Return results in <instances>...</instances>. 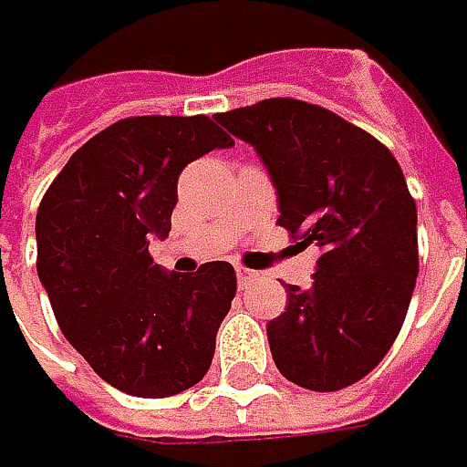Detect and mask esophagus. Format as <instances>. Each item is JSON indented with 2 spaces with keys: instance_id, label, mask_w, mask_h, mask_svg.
I'll return each mask as SVG.
<instances>
[{
  "instance_id": "esophagus-1",
  "label": "esophagus",
  "mask_w": 467,
  "mask_h": 467,
  "mask_svg": "<svg viewBox=\"0 0 467 467\" xmlns=\"http://www.w3.org/2000/svg\"><path fill=\"white\" fill-rule=\"evenodd\" d=\"M236 278H239V285L246 288V285H252L254 280L260 278V273H254V270H249V267H242V265H239V267H236Z\"/></svg>"
}]
</instances>
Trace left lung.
<instances>
[{"instance_id":"obj_1","label":"left lung","mask_w":467,"mask_h":467,"mask_svg":"<svg viewBox=\"0 0 467 467\" xmlns=\"http://www.w3.org/2000/svg\"><path fill=\"white\" fill-rule=\"evenodd\" d=\"M215 119L260 153L278 225L322 249L312 288L285 285L288 306L267 325L275 367L314 392L364 379L392 348L419 275L416 202L398 161L306 100L267 99Z\"/></svg>"}]
</instances>
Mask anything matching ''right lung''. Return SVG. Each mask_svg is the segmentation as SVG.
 I'll return each mask as SVG.
<instances>
[{
  "instance_id": "right-lung-1",
  "label": "right lung",
  "mask_w": 467,
  "mask_h": 467,
  "mask_svg": "<svg viewBox=\"0 0 467 467\" xmlns=\"http://www.w3.org/2000/svg\"><path fill=\"white\" fill-rule=\"evenodd\" d=\"M234 140L207 117H130L90 137L46 189L36 215L38 278L64 337L100 379L135 398H169L210 368L236 296L228 262L163 273L182 169Z\"/></svg>"
}]
</instances>
